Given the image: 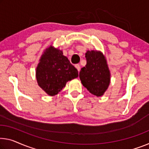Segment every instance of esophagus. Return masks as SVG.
<instances>
[{"mask_svg": "<svg viewBox=\"0 0 149 149\" xmlns=\"http://www.w3.org/2000/svg\"><path fill=\"white\" fill-rule=\"evenodd\" d=\"M75 67H76L77 68V69L78 70V71H80V70H81V67H80V65H78V64H77V65H75Z\"/></svg>", "mask_w": 149, "mask_h": 149, "instance_id": "1", "label": "esophagus"}]
</instances>
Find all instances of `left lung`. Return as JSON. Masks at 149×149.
Returning a JSON list of instances; mask_svg holds the SVG:
<instances>
[{
    "instance_id": "1",
    "label": "left lung",
    "mask_w": 149,
    "mask_h": 149,
    "mask_svg": "<svg viewBox=\"0 0 149 149\" xmlns=\"http://www.w3.org/2000/svg\"><path fill=\"white\" fill-rule=\"evenodd\" d=\"M85 57L86 65L80 71V79L91 94L100 97L108 88L111 79L107 61L99 51H88Z\"/></svg>"
}]
</instances>
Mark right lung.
<instances>
[{"instance_id":"add662e5","label":"right lung","mask_w":149,"mask_h":149,"mask_svg":"<svg viewBox=\"0 0 149 149\" xmlns=\"http://www.w3.org/2000/svg\"><path fill=\"white\" fill-rule=\"evenodd\" d=\"M79 77L78 70L62 51L50 47L41 56L36 67L38 84L50 96H54L68 81Z\"/></svg>"}]
</instances>
